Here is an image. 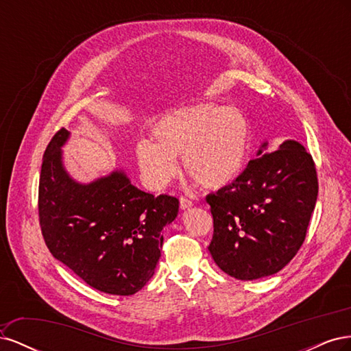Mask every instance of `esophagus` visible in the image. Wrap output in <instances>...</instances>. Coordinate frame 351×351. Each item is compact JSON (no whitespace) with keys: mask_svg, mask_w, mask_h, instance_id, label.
<instances>
[{"mask_svg":"<svg viewBox=\"0 0 351 351\" xmlns=\"http://www.w3.org/2000/svg\"><path fill=\"white\" fill-rule=\"evenodd\" d=\"M193 206V202L192 200H190V199H187V197H180V208H182L183 210L184 209H190V208H192Z\"/></svg>","mask_w":351,"mask_h":351,"instance_id":"esophagus-1","label":"esophagus"}]
</instances>
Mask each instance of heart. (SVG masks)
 I'll return each instance as SVG.
<instances>
[{
    "instance_id": "heart-1",
    "label": "heart",
    "mask_w": 351,
    "mask_h": 351,
    "mask_svg": "<svg viewBox=\"0 0 351 351\" xmlns=\"http://www.w3.org/2000/svg\"><path fill=\"white\" fill-rule=\"evenodd\" d=\"M152 142L136 145V161L145 183L162 190L186 173L206 189L226 187L240 176L249 151V124L236 108L199 104L162 117L151 132Z\"/></svg>"
}]
</instances>
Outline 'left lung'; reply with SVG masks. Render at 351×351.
<instances>
[{"label": "left lung", "instance_id": "obj_1", "mask_svg": "<svg viewBox=\"0 0 351 351\" xmlns=\"http://www.w3.org/2000/svg\"><path fill=\"white\" fill-rule=\"evenodd\" d=\"M263 142L231 184L206 197L214 217L209 252L241 281L277 274L299 252L317 197L316 168L297 141L275 152Z\"/></svg>", "mask_w": 351, "mask_h": 351}]
</instances>
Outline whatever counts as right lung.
<instances>
[{"label": "right lung", "instance_id": "obj_1", "mask_svg": "<svg viewBox=\"0 0 351 351\" xmlns=\"http://www.w3.org/2000/svg\"><path fill=\"white\" fill-rule=\"evenodd\" d=\"M70 132L52 137L40 168L39 222L52 253L102 293L132 295L152 278L167 224L178 199L154 196L132 184L124 169L90 183L74 180L62 161Z\"/></svg>", "mask_w": 351, "mask_h": 351}]
</instances>
